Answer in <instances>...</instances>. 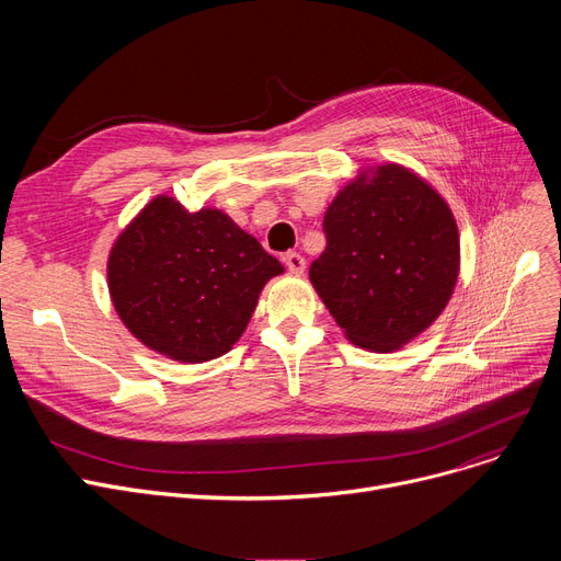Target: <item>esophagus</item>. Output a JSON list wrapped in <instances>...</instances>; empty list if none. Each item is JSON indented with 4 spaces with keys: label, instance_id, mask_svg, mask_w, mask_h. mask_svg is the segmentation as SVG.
Listing matches in <instances>:
<instances>
[{
    "label": "esophagus",
    "instance_id": "1",
    "mask_svg": "<svg viewBox=\"0 0 561 561\" xmlns=\"http://www.w3.org/2000/svg\"><path fill=\"white\" fill-rule=\"evenodd\" d=\"M284 263H286V268H288V273H290V275H305L307 261H305V256H302V254H298V252H288V254L284 256Z\"/></svg>",
    "mask_w": 561,
    "mask_h": 561
}]
</instances>
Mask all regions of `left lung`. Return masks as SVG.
Wrapping results in <instances>:
<instances>
[{
  "label": "left lung",
  "instance_id": "obj_1",
  "mask_svg": "<svg viewBox=\"0 0 561 561\" xmlns=\"http://www.w3.org/2000/svg\"><path fill=\"white\" fill-rule=\"evenodd\" d=\"M325 252L309 279L345 336L393 352L446 309L459 275V233L446 199L387 163L362 172L328 206Z\"/></svg>",
  "mask_w": 561,
  "mask_h": 561
}]
</instances>
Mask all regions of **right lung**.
I'll use <instances>...</instances> for the list:
<instances>
[{
	"label": "right lung",
	"mask_w": 561,
	"mask_h": 561,
	"mask_svg": "<svg viewBox=\"0 0 561 561\" xmlns=\"http://www.w3.org/2000/svg\"><path fill=\"white\" fill-rule=\"evenodd\" d=\"M284 273L218 209L154 197L117 236L108 293L127 330L168 359L202 364L241 339L271 277Z\"/></svg>",
	"instance_id": "obj_1"
}]
</instances>
